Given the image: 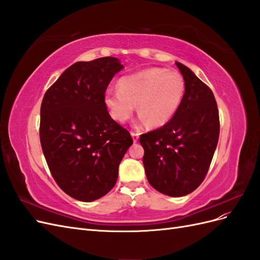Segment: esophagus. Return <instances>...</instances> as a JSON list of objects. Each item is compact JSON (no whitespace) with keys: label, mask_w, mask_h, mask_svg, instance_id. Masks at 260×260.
<instances>
[{"label":"esophagus","mask_w":260,"mask_h":260,"mask_svg":"<svg viewBox=\"0 0 260 260\" xmlns=\"http://www.w3.org/2000/svg\"><path fill=\"white\" fill-rule=\"evenodd\" d=\"M131 136H132V139H133V142H137V141L139 140L140 133L138 131H131Z\"/></svg>","instance_id":"1"}]
</instances>
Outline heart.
Here are the masks:
<instances>
[{"label":"heart","mask_w":260,"mask_h":260,"mask_svg":"<svg viewBox=\"0 0 260 260\" xmlns=\"http://www.w3.org/2000/svg\"><path fill=\"white\" fill-rule=\"evenodd\" d=\"M185 93L183 76L176 70L148 68L121 77L118 90L105 92V104L116 120L127 121L138 103L141 120L158 127L177 113Z\"/></svg>","instance_id":"heart-1"}]
</instances>
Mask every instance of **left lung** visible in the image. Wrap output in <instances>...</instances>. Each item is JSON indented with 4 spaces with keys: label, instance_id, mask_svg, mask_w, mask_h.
Wrapping results in <instances>:
<instances>
[{
    "label": "left lung",
    "instance_id": "left-lung-1",
    "mask_svg": "<svg viewBox=\"0 0 260 260\" xmlns=\"http://www.w3.org/2000/svg\"><path fill=\"white\" fill-rule=\"evenodd\" d=\"M185 93L177 113L162 127L140 136L146 178L155 190L179 198L205 179L218 144L217 102L207 84L181 62Z\"/></svg>",
    "mask_w": 260,
    "mask_h": 260
}]
</instances>
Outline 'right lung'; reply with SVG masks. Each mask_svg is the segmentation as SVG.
<instances>
[{
    "mask_svg": "<svg viewBox=\"0 0 260 260\" xmlns=\"http://www.w3.org/2000/svg\"><path fill=\"white\" fill-rule=\"evenodd\" d=\"M122 67L111 56L77 61L42 100L40 142L45 160L55 182L75 200L92 202L111 191L133 143L105 104L107 86Z\"/></svg>",
    "mask_w": 260,
    "mask_h": 260,
    "instance_id": "add662e5",
    "label": "right lung"
}]
</instances>
